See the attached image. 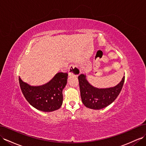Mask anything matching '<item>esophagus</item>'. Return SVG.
<instances>
[{
  "label": "esophagus",
  "instance_id": "esophagus-1",
  "mask_svg": "<svg viewBox=\"0 0 146 146\" xmlns=\"http://www.w3.org/2000/svg\"><path fill=\"white\" fill-rule=\"evenodd\" d=\"M68 71L70 75H75V76H78L80 74V70L78 68V66L74 64H71L69 66L68 68Z\"/></svg>",
  "mask_w": 146,
  "mask_h": 146
}]
</instances>
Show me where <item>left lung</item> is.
Segmentation results:
<instances>
[{
  "label": "left lung",
  "mask_w": 146,
  "mask_h": 146,
  "mask_svg": "<svg viewBox=\"0 0 146 146\" xmlns=\"http://www.w3.org/2000/svg\"><path fill=\"white\" fill-rule=\"evenodd\" d=\"M78 78L83 104L86 108L98 110L107 107L115 101L121 92L125 81L123 76L119 84L113 87L98 88L90 84L84 74H80Z\"/></svg>",
  "instance_id": "left-lung-1"
}]
</instances>
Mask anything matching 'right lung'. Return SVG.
<instances>
[{"mask_svg":"<svg viewBox=\"0 0 146 146\" xmlns=\"http://www.w3.org/2000/svg\"><path fill=\"white\" fill-rule=\"evenodd\" d=\"M68 76L66 72H58L49 82L37 86L23 82L19 77V82L23 95L31 106L43 112H52L62 105V90L66 85Z\"/></svg>","mask_w":146,"mask_h":146,"instance_id":"1","label":"right lung"}]
</instances>
